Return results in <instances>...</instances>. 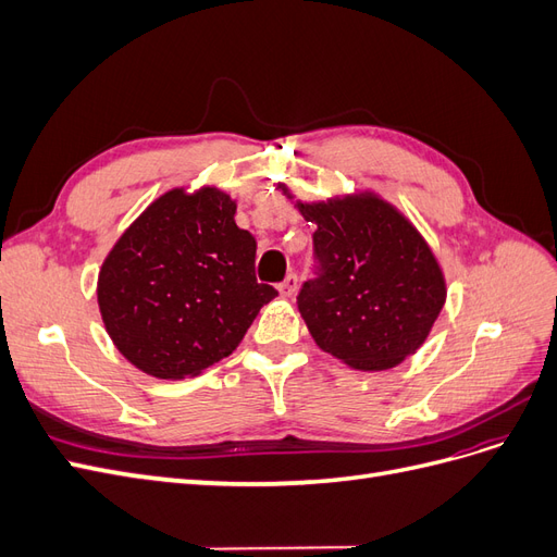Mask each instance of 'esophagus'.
<instances>
[{
  "mask_svg": "<svg viewBox=\"0 0 557 557\" xmlns=\"http://www.w3.org/2000/svg\"><path fill=\"white\" fill-rule=\"evenodd\" d=\"M297 285H299L297 274H288V276L283 278V283L278 285V293H281L283 297H293V295L297 293Z\"/></svg>",
  "mask_w": 557,
  "mask_h": 557,
  "instance_id": "34e87169",
  "label": "esophagus"
}]
</instances>
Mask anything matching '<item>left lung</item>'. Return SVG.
<instances>
[{
	"mask_svg": "<svg viewBox=\"0 0 557 557\" xmlns=\"http://www.w3.org/2000/svg\"><path fill=\"white\" fill-rule=\"evenodd\" d=\"M295 207L315 225L318 276L297 295L313 342L362 372L413 356L446 301L444 272L423 234L374 193Z\"/></svg>",
	"mask_w": 557,
	"mask_h": 557,
	"instance_id": "1",
	"label": "left lung"
}]
</instances>
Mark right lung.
<instances>
[{"instance_id": "1", "label": "right lung", "mask_w": 557, "mask_h": 557, "mask_svg": "<svg viewBox=\"0 0 557 557\" xmlns=\"http://www.w3.org/2000/svg\"><path fill=\"white\" fill-rule=\"evenodd\" d=\"M237 201L174 188L134 221L99 269L97 305L115 348L156 379H185L227 358L278 293L256 278V237Z\"/></svg>"}]
</instances>
